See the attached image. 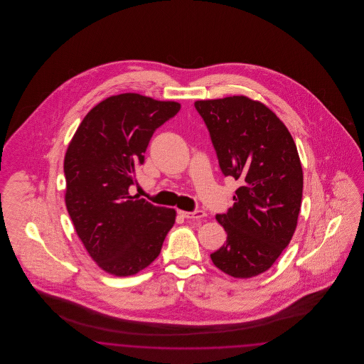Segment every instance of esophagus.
<instances>
[{
    "label": "esophagus",
    "instance_id": "1",
    "mask_svg": "<svg viewBox=\"0 0 364 364\" xmlns=\"http://www.w3.org/2000/svg\"><path fill=\"white\" fill-rule=\"evenodd\" d=\"M178 214L186 220H200L206 217V213L203 210H195V211H178Z\"/></svg>",
    "mask_w": 364,
    "mask_h": 364
}]
</instances>
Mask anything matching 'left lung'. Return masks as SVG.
<instances>
[{"mask_svg":"<svg viewBox=\"0 0 364 364\" xmlns=\"http://www.w3.org/2000/svg\"><path fill=\"white\" fill-rule=\"evenodd\" d=\"M225 176L240 181L233 206L217 221L226 242L210 257L235 278L269 270L289 244L303 196L294 138L277 116L244 95L196 101Z\"/></svg>","mask_w":364,"mask_h":364,"instance_id":"obj_1","label":"left lung"}]
</instances>
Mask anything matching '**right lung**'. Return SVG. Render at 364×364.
<instances>
[{
	"label": "right lung",
	"instance_id": "1",
	"mask_svg": "<svg viewBox=\"0 0 364 364\" xmlns=\"http://www.w3.org/2000/svg\"><path fill=\"white\" fill-rule=\"evenodd\" d=\"M178 110L173 101L113 95L87 113L70 140L65 205L87 252L109 274L127 277L146 269L176 221L173 208L131 196L129 187L154 131Z\"/></svg>",
	"mask_w": 364,
	"mask_h": 364
}]
</instances>
